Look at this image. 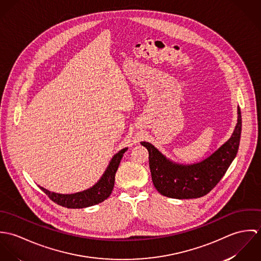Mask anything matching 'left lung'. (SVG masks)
<instances>
[{"label": "left lung", "instance_id": "8db88e82", "mask_svg": "<svg viewBox=\"0 0 261 261\" xmlns=\"http://www.w3.org/2000/svg\"><path fill=\"white\" fill-rule=\"evenodd\" d=\"M237 114V123L229 140L198 163L188 165L175 163L151 144L141 142L149 151L151 180L158 192L174 199H194L205 196L216 186L238 151L242 127L239 107Z\"/></svg>", "mask_w": 261, "mask_h": 261}]
</instances>
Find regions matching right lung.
Wrapping results in <instances>:
<instances>
[{"label": "right lung", "instance_id": "add662e5", "mask_svg": "<svg viewBox=\"0 0 261 261\" xmlns=\"http://www.w3.org/2000/svg\"><path fill=\"white\" fill-rule=\"evenodd\" d=\"M127 148L120 149L112 156L108 168L102 174L101 178L97 181L96 184L90 187L87 190L77 192L73 194H59L50 192L49 190L40 187V189L55 203L62 207L66 208H86L103 202L112 194L114 187V177L121 161L123 153L126 151Z\"/></svg>", "mask_w": 261, "mask_h": 261}]
</instances>
